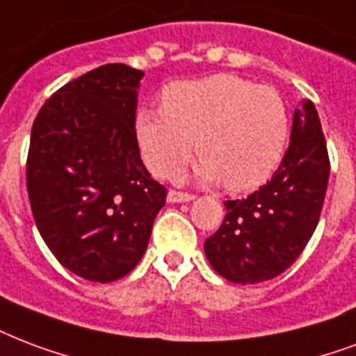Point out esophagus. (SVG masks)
I'll list each match as a JSON object with an SVG mask.
<instances>
[{
	"label": "esophagus",
	"mask_w": 356,
	"mask_h": 356,
	"mask_svg": "<svg viewBox=\"0 0 356 356\" xmlns=\"http://www.w3.org/2000/svg\"><path fill=\"white\" fill-rule=\"evenodd\" d=\"M196 196L192 194H186V192H177V190H170L168 192V202L170 203H186V202H194Z\"/></svg>",
	"instance_id": "obj_1"
}]
</instances>
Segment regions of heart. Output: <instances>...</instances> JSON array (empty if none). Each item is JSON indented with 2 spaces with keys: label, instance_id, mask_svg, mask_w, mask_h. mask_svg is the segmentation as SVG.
Wrapping results in <instances>:
<instances>
[{
  "label": "heart",
  "instance_id": "obj_1",
  "mask_svg": "<svg viewBox=\"0 0 356 356\" xmlns=\"http://www.w3.org/2000/svg\"><path fill=\"white\" fill-rule=\"evenodd\" d=\"M136 140L147 166L172 179L197 153L196 177L224 181L232 192L261 186L280 164L289 140V112L282 95L233 74L173 83L162 110L136 112Z\"/></svg>",
  "mask_w": 356,
  "mask_h": 356
}]
</instances>
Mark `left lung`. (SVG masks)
Wrapping results in <instances>:
<instances>
[{
  "mask_svg": "<svg viewBox=\"0 0 356 356\" xmlns=\"http://www.w3.org/2000/svg\"><path fill=\"white\" fill-rule=\"evenodd\" d=\"M329 173L321 121L314 102L302 99L275 175L248 197L226 202V218L203 244L211 267L243 286L291 267L316 232Z\"/></svg>",
  "mask_w": 356,
  "mask_h": 356,
  "instance_id": "left-lung-1",
  "label": "left lung"
}]
</instances>
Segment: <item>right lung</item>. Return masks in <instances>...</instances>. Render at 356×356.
Returning a JSON list of instances; mask_svg holds the SVG:
<instances>
[{"instance_id": "obj_1", "label": "right lung", "mask_w": 356, "mask_h": 356, "mask_svg": "<svg viewBox=\"0 0 356 356\" xmlns=\"http://www.w3.org/2000/svg\"><path fill=\"white\" fill-rule=\"evenodd\" d=\"M142 70L110 63L56 91L37 113L27 194L46 246L89 282H115L140 263L166 188L136 140Z\"/></svg>"}]
</instances>
